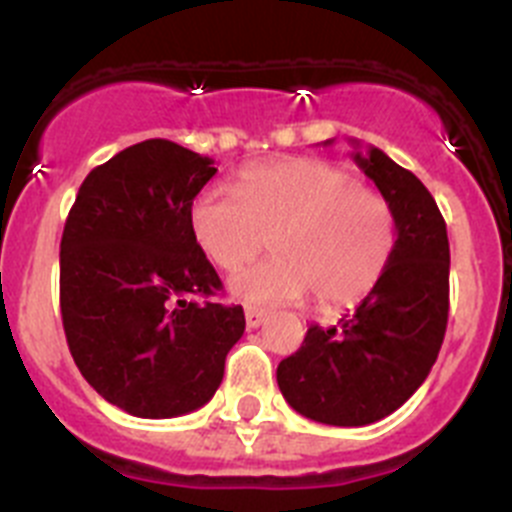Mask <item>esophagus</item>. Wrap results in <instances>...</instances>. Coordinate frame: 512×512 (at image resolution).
<instances>
[{
    "label": "esophagus",
    "mask_w": 512,
    "mask_h": 512,
    "mask_svg": "<svg viewBox=\"0 0 512 512\" xmlns=\"http://www.w3.org/2000/svg\"><path fill=\"white\" fill-rule=\"evenodd\" d=\"M266 320V312L259 310V307H246V325L248 328H259Z\"/></svg>",
    "instance_id": "1"
}]
</instances>
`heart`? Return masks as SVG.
I'll return each mask as SVG.
<instances>
[{"mask_svg":"<svg viewBox=\"0 0 512 512\" xmlns=\"http://www.w3.org/2000/svg\"><path fill=\"white\" fill-rule=\"evenodd\" d=\"M189 233L217 269L235 271L269 238V261L230 279L253 305H354L384 277L397 246L390 202L354 174L320 158L248 166L238 189H202L189 205Z\"/></svg>","mask_w":512,"mask_h":512,"instance_id":"1","label":"heart"}]
</instances>
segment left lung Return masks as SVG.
<instances>
[{"mask_svg": "<svg viewBox=\"0 0 512 512\" xmlns=\"http://www.w3.org/2000/svg\"><path fill=\"white\" fill-rule=\"evenodd\" d=\"M351 143L356 166L395 212V253L354 312L330 328L310 325L300 351L277 366L279 390L297 413L343 428L377 423L413 397L449 320V235L436 200L387 153Z\"/></svg>", "mask_w": 512, "mask_h": 512, "instance_id": "8db88e82", "label": "left lung"}]
</instances>
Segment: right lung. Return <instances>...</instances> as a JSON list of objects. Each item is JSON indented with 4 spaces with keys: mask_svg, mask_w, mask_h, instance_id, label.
<instances>
[{
    "mask_svg": "<svg viewBox=\"0 0 512 512\" xmlns=\"http://www.w3.org/2000/svg\"><path fill=\"white\" fill-rule=\"evenodd\" d=\"M207 156L153 138L89 171L61 238V318L79 372L135 418L202 408L246 330L189 233V205L215 176Z\"/></svg>",
    "mask_w": 512,
    "mask_h": 512,
    "instance_id": "add662e5",
    "label": "right lung"
}]
</instances>
